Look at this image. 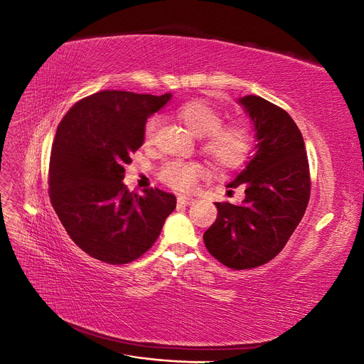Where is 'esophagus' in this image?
I'll return each instance as SVG.
<instances>
[{"mask_svg":"<svg viewBox=\"0 0 364 364\" xmlns=\"http://www.w3.org/2000/svg\"><path fill=\"white\" fill-rule=\"evenodd\" d=\"M193 200H194L193 197H188V196H179V197H178V203H179V205H183V206L191 205Z\"/></svg>","mask_w":364,"mask_h":364,"instance_id":"1","label":"esophagus"}]
</instances>
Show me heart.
Listing matches in <instances>:
<instances>
[{"instance_id": "1", "label": "heart", "mask_w": 364, "mask_h": 364, "mask_svg": "<svg viewBox=\"0 0 364 364\" xmlns=\"http://www.w3.org/2000/svg\"><path fill=\"white\" fill-rule=\"evenodd\" d=\"M176 114L193 134L202 136V150L217 168L234 170L241 167L255 149V135L246 123H223L222 112L208 102H185ZM156 129L158 118H149L142 134L146 144H151L155 139ZM205 174V167L197 161H168L159 170L161 181L178 191L193 190Z\"/></svg>"}]
</instances>
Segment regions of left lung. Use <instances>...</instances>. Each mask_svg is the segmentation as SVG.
<instances>
[{
    "label": "left lung",
    "instance_id": "left-lung-1",
    "mask_svg": "<svg viewBox=\"0 0 364 364\" xmlns=\"http://www.w3.org/2000/svg\"><path fill=\"white\" fill-rule=\"evenodd\" d=\"M257 132V153L229 188L243 185L246 199L218 202L217 218L203 234L208 252L226 267L246 270L273 259L305 214L310 167L299 127L282 107L262 97L240 98Z\"/></svg>",
    "mask_w": 364,
    "mask_h": 364
}]
</instances>
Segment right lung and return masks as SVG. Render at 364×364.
<instances>
[{"label": "right lung", "mask_w": 364, "mask_h": 364, "mask_svg": "<svg viewBox=\"0 0 364 364\" xmlns=\"http://www.w3.org/2000/svg\"><path fill=\"white\" fill-rule=\"evenodd\" d=\"M171 94L100 91L77 102L54 136L50 200L65 230L87 255L127 264L155 245L176 197L159 188L139 196L123 183L124 165L144 142L147 118Z\"/></svg>", "instance_id": "obj_1"}]
</instances>
